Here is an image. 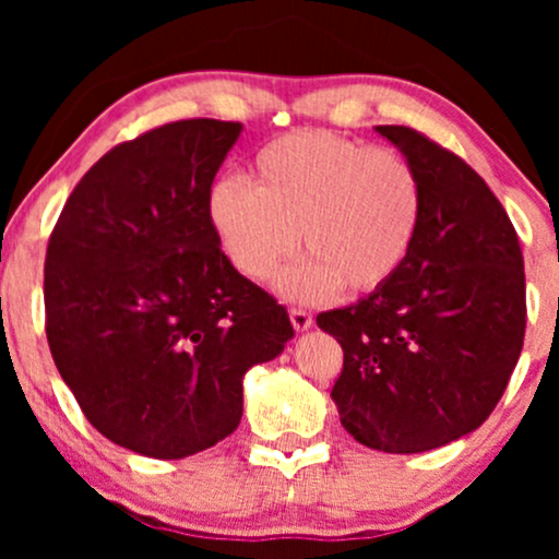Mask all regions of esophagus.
Masks as SVG:
<instances>
[{"label":"esophagus","mask_w":559,"mask_h":559,"mask_svg":"<svg viewBox=\"0 0 559 559\" xmlns=\"http://www.w3.org/2000/svg\"><path fill=\"white\" fill-rule=\"evenodd\" d=\"M288 318H292V325L297 331H307L312 325V316L307 310H301V307H292V310H288Z\"/></svg>","instance_id":"esophagus-1"}]
</instances>
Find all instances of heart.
Segmentation results:
<instances>
[{
  "instance_id": "b5f03b06",
  "label": "heart",
  "mask_w": 559,
  "mask_h": 559,
  "mask_svg": "<svg viewBox=\"0 0 559 559\" xmlns=\"http://www.w3.org/2000/svg\"><path fill=\"white\" fill-rule=\"evenodd\" d=\"M254 183L221 178L207 217L241 275L267 281L301 247L310 254L284 281L288 294L320 299L346 288L378 292L418 241L426 189L407 157L386 146L297 131L254 155Z\"/></svg>"
}]
</instances>
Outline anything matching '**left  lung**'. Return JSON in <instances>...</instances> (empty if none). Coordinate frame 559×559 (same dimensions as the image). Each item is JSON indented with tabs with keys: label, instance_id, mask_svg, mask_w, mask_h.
<instances>
[{
	"label": "left lung",
	"instance_id": "1",
	"mask_svg": "<svg viewBox=\"0 0 559 559\" xmlns=\"http://www.w3.org/2000/svg\"><path fill=\"white\" fill-rule=\"evenodd\" d=\"M426 189L407 262L357 305L320 312L344 349L331 396L346 433L389 454L444 447L502 400L525 336V273L502 202L463 157L407 126H378Z\"/></svg>",
	"mask_w": 559,
	"mask_h": 559
}]
</instances>
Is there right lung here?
Instances as JSON below:
<instances>
[{
	"instance_id": "1",
	"label": "right lung",
	"mask_w": 559,
	"mask_h": 559,
	"mask_svg": "<svg viewBox=\"0 0 559 559\" xmlns=\"http://www.w3.org/2000/svg\"><path fill=\"white\" fill-rule=\"evenodd\" d=\"M241 123L191 118L112 146L68 197L44 262L47 342L112 444L181 460L236 431L243 373L294 336L207 217Z\"/></svg>"
}]
</instances>
